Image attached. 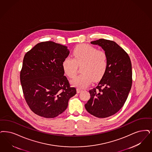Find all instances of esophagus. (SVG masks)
<instances>
[{
  "label": "esophagus",
  "instance_id": "esophagus-1",
  "mask_svg": "<svg viewBox=\"0 0 152 152\" xmlns=\"http://www.w3.org/2000/svg\"><path fill=\"white\" fill-rule=\"evenodd\" d=\"M82 91H83V90L81 89H80V88H77V93H80V92H81Z\"/></svg>",
  "mask_w": 152,
  "mask_h": 152
}]
</instances>
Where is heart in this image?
I'll return each mask as SVG.
<instances>
[{
    "label": "heart",
    "instance_id": "heart-1",
    "mask_svg": "<svg viewBox=\"0 0 152 152\" xmlns=\"http://www.w3.org/2000/svg\"><path fill=\"white\" fill-rule=\"evenodd\" d=\"M73 58H66L62 63L64 72L70 78L76 75L78 66L81 67V72L71 81L74 86L83 88L92 80L94 82L102 79L107 68V56L104 51L89 45L82 44L73 51Z\"/></svg>",
    "mask_w": 152,
    "mask_h": 152
}]
</instances>
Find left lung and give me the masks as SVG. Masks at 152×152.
Wrapping results in <instances>:
<instances>
[{
	"label": "left lung",
	"instance_id": "obj_1",
	"mask_svg": "<svg viewBox=\"0 0 152 152\" xmlns=\"http://www.w3.org/2000/svg\"><path fill=\"white\" fill-rule=\"evenodd\" d=\"M107 56V68L98 86L89 91L86 111L97 118L116 114L127 99L132 83V64L127 53L116 43L104 39L92 41Z\"/></svg>",
	"mask_w": 152,
	"mask_h": 152
}]
</instances>
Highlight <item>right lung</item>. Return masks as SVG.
Masks as SVG:
<instances>
[{
    "label": "right lung",
    "mask_w": 152,
    "mask_h": 152,
    "mask_svg": "<svg viewBox=\"0 0 152 152\" xmlns=\"http://www.w3.org/2000/svg\"><path fill=\"white\" fill-rule=\"evenodd\" d=\"M69 54L67 46L46 41L37 44L25 55L20 81L26 103L37 115L46 118L60 115L76 94L62 67Z\"/></svg>",
    "instance_id": "obj_1"
}]
</instances>
